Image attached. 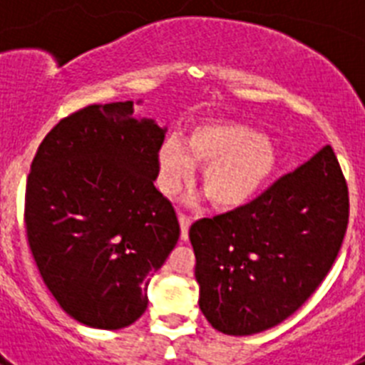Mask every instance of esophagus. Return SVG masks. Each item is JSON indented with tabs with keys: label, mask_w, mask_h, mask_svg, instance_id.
<instances>
[{
	"label": "esophagus",
	"mask_w": 365,
	"mask_h": 365,
	"mask_svg": "<svg viewBox=\"0 0 365 365\" xmlns=\"http://www.w3.org/2000/svg\"><path fill=\"white\" fill-rule=\"evenodd\" d=\"M179 225H180V240H188V230L190 225H192V217L186 214H179Z\"/></svg>",
	"instance_id": "1"
}]
</instances>
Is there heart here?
<instances>
[{"label": "heart", "mask_w": 365, "mask_h": 365, "mask_svg": "<svg viewBox=\"0 0 365 365\" xmlns=\"http://www.w3.org/2000/svg\"><path fill=\"white\" fill-rule=\"evenodd\" d=\"M195 164L205 166L202 190L215 206L235 208L254 199L278 166L276 150L259 131L232 120L197 124L185 144L168 138L160 146L159 186L175 193L195 175Z\"/></svg>", "instance_id": "1"}]
</instances>
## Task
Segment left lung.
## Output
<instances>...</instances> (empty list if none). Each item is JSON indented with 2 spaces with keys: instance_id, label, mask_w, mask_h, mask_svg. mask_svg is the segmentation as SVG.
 Returning a JSON list of instances; mask_svg holds the SVG:
<instances>
[{
  "instance_id": "obj_1",
  "label": "left lung",
  "mask_w": 365,
  "mask_h": 365,
  "mask_svg": "<svg viewBox=\"0 0 365 365\" xmlns=\"http://www.w3.org/2000/svg\"><path fill=\"white\" fill-rule=\"evenodd\" d=\"M349 193L333 148L248 205L190 227L199 307L212 327L248 336L298 311L333 267Z\"/></svg>"
}]
</instances>
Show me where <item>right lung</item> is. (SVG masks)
Here are the masks:
<instances>
[{
	"label": "right lung",
	"mask_w": 365,
	"mask_h": 365,
	"mask_svg": "<svg viewBox=\"0 0 365 365\" xmlns=\"http://www.w3.org/2000/svg\"><path fill=\"white\" fill-rule=\"evenodd\" d=\"M133 104H93L58 122L25 190L27 240L43 283L71 318L109 331L144 314L151 274L180 234L172 202L153 185L166 128L133 117Z\"/></svg>",
	"instance_id": "1"
}]
</instances>
